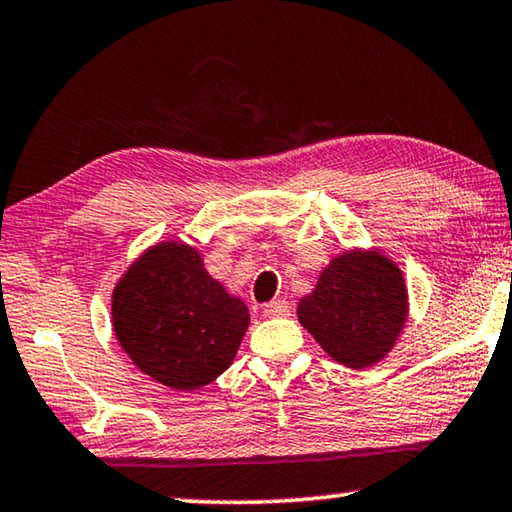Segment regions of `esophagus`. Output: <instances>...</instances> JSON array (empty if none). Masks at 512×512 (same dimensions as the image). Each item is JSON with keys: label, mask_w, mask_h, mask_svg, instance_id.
I'll return each instance as SVG.
<instances>
[{"label": "esophagus", "mask_w": 512, "mask_h": 512, "mask_svg": "<svg viewBox=\"0 0 512 512\" xmlns=\"http://www.w3.org/2000/svg\"><path fill=\"white\" fill-rule=\"evenodd\" d=\"M289 310H292V305L287 301H271L264 305V317H287Z\"/></svg>", "instance_id": "obj_1"}]
</instances>
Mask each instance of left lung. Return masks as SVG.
<instances>
[{"label": "left lung", "instance_id": "1", "mask_svg": "<svg viewBox=\"0 0 512 512\" xmlns=\"http://www.w3.org/2000/svg\"><path fill=\"white\" fill-rule=\"evenodd\" d=\"M407 312L398 264L377 250H347L319 273L296 315L333 361L363 370L391 352Z\"/></svg>", "mask_w": 512, "mask_h": 512}]
</instances>
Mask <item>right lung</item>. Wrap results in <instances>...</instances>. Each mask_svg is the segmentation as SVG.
Segmentation results:
<instances>
[{
	"label": "right lung",
	"mask_w": 512,
	"mask_h": 512,
	"mask_svg": "<svg viewBox=\"0 0 512 512\" xmlns=\"http://www.w3.org/2000/svg\"><path fill=\"white\" fill-rule=\"evenodd\" d=\"M246 303L213 280L186 243H156L112 292L119 345L144 375L197 391L230 368L248 331Z\"/></svg>",
	"instance_id": "right-lung-1"
}]
</instances>
